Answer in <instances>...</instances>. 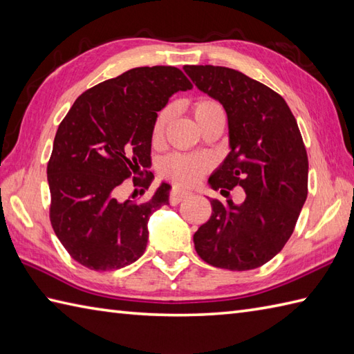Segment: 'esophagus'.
I'll list each match as a JSON object with an SVG mask.
<instances>
[{"label":"esophagus","mask_w":354,"mask_h":354,"mask_svg":"<svg viewBox=\"0 0 354 354\" xmlns=\"http://www.w3.org/2000/svg\"><path fill=\"white\" fill-rule=\"evenodd\" d=\"M190 192L185 190V189H179V187H175V189L171 190L170 193V204L171 205H178L179 202L184 201L187 196H190Z\"/></svg>","instance_id":"esophagus-1"}]
</instances>
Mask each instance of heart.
Masks as SVG:
<instances>
[{
	"label": "heart",
	"instance_id": "b5f03b06",
	"mask_svg": "<svg viewBox=\"0 0 354 354\" xmlns=\"http://www.w3.org/2000/svg\"><path fill=\"white\" fill-rule=\"evenodd\" d=\"M222 114V109L214 100L202 99L193 104V115L196 120L198 126L202 124L207 120L214 115ZM171 117V109L164 108L158 112L155 118L153 129H152V138L153 141L161 140L165 126H167L169 120ZM207 167V161L204 158H194V156H185L179 153H173L165 156L160 162V171L165 178L175 179V181L181 184H194L202 176Z\"/></svg>",
	"mask_w": 354,
	"mask_h": 354
}]
</instances>
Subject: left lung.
<instances>
[{"mask_svg": "<svg viewBox=\"0 0 354 354\" xmlns=\"http://www.w3.org/2000/svg\"><path fill=\"white\" fill-rule=\"evenodd\" d=\"M184 71L228 117L231 150L209 187L239 185L246 193L239 205L209 201L213 213L194 232V248L212 266L255 269L283 250L307 198L309 161L297 120L280 94L243 73L213 65H185Z\"/></svg>", "mask_w": 354, "mask_h": 354, "instance_id": "1", "label": "left lung"}]
</instances>
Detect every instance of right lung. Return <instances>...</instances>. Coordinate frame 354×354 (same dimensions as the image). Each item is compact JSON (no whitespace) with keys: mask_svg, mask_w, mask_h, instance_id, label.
Returning a JSON list of instances; mask_svg holds the SVG:
<instances>
[{"mask_svg":"<svg viewBox=\"0 0 354 354\" xmlns=\"http://www.w3.org/2000/svg\"><path fill=\"white\" fill-rule=\"evenodd\" d=\"M193 85L175 66H140L88 89L59 124L47 176L50 221L71 257L89 269L112 270L146 251L149 217L169 204L161 183L146 202L118 201V187L152 181L149 169L158 111Z\"/></svg>","mask_w":354,"mask_h":354,"instance_id":"add662e5","label":"right lung"}]
</instances>
